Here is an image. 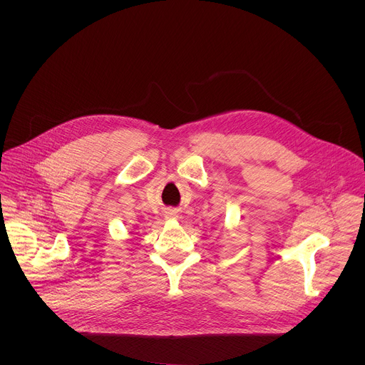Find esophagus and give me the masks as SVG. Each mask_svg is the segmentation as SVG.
Masks as SVG:
<instances>
[{
    "label": "esophagus",
    "mask_w": 365,
    "mask_h": 365,
    "mask_svg": "<svg viewBox=\"0 0 365 365\" xmlns=\"http://www.w3.org/2000/svg\"><path fill=\"white\" fill-rule=\"evenodd\" d=\"M172 215H176V212H173V214H172Z\"/></svg>",
    "instance_id": "1"
}]
</instances>
